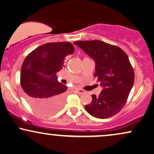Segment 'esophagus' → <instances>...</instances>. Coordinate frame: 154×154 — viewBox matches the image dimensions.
<instances>
[{
  "instance_id": "obj_1",
  "label": "esophagus",
  "mask_w": 154,
  "mask_h": 154,
  "mask_svg": "<svg viewBox=\"0 0 154 154\" xmlns=\"http://www.w3.org/2000/svg\"><path fill=\"white\" fill-rule=\"evenodd\" d=\"M76 92L79 94H84L85 92V90H81V89H76Z\"/></svg>"
}]
</instances>
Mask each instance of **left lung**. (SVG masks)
<instances>
[{"label":"left lung","mask_w":154,"mask_h":154,"mask_svg":"<svg viewBox=\"0 0 154 154\" xmlns=\"http://www.w3.org/2000/svg\"><path fill=\"white\" fill-rule=\"evenodd\" d=\"M73 43L94 60V76L103 87L99 96L92 94V102L85 105V110L97 119L116 115L125 106L134 84V70L127 54L116 45L98 40Z\"/></svg>","instance_id":"obj_1"}]
</instances>
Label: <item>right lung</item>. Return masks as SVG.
Returning a JSON list of instances; mask_svg holds the SVG:
<instances>
[{
	"label": "right lung",
	"instance_id": "add662e5",
	"mask_svg": "<svg viewBox=\"0 0 154 154\" xmlns=\"http://www.w3.org/2000/svg\"><path fill=\"white\" fill-rule=\"evenodd\" d=\"M74 52L69 42L43 44L31 52L23 62L20 83L30 106L42 115H51L64 106L67 88L57 81L64 58Z\"/></svg>",
	"mask_w": 154,
	"mask_h": 154
}]
</instances>
